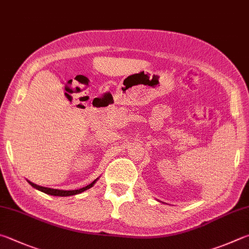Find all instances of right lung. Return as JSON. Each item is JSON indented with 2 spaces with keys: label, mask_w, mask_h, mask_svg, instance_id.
Listing matches in <instances>:
<instances>
[{
  "label": "right lung",
  "mask_w": 249,
  "mask_h": 249,
  "mask_svg": "<svg viewBox=\"0 0 249 249\" xmlns=\"http://www.w3.org/2000/svg\"><path fill=\"white\" fill-rule=\"evenodd\" d=\"M98 179H99V178L94 179L91 184L87 185V186H85V187H83V188H79V189H75V191H63V189H54V188H49V187H44V186H39V185L35 184V183H33V182H30V180H28V179H27V182H28L34 188L38 189V191L42 192V193H44V194H48V195L66 197V196L77 195V194H80V193H83V192H85V191H87V189L91 188V187L93 186V185L96 184V182H97Z\"/></svg>",
  "instance_id": "obj_1"
}]
</instances>
